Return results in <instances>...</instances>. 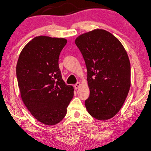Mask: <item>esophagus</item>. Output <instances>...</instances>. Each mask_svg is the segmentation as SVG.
<instances>
[{
	"label": "esophagus",
	"instance_id": "obj_1",
	"mask_svg": "<svg viewBox=\"0 0 151 151\" xmlns=\"http://www.w3.org/2000/svg\"><path fill=\"white\" fill-rule=\"evenodd\" d=\"M81 86V83L80 82H78L76 83V84L74 85V88H75L76 90H77V89H78L80 88V86Z\"/></svg>",
	"mask_w": 151,
	"mask_h": 151
}]
</instances>
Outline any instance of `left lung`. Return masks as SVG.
Listing matches in <instances>:
<instances>
[{"label":"left lung","instance_id":"1","mask_svg":"<svg viewBox=\"0 0 151 151\" xmlns=\"http://www.w3.org/2000/svg\"><path fill=\"white\" fill-rule=\"evenodd\" d=\"M75 43L87 69L90 96L85 101L89 114L106 121L124 104L131 86V66L125 49L119 39L104 29L80 35Z\"/></svg>","mask_w":151,"mask_h":151}]
</instances>
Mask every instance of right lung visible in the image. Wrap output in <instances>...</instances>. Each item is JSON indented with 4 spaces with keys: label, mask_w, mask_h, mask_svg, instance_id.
<instances>
[{
    "label": "right lung",
    "mask_w": 151,
    "mask_h": 151,
    "mask_svg": "<svg viewBox=\"0 0 151 151\" xmlns=\"http://www.w3.org/2000/svg\"><path fill=\"white\" fill-rule=\"evenodd\" d=\"M67 40L35 37L24 47L16 65L20 97L31 114L46 125L59 123L73 97V87L67 85L58 67L60 53Z\"/></svg>",
    "instance_id": "1"
}]
</instances>
